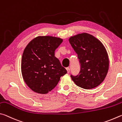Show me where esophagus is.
<instances>
[{
    "instance_id": "1",
    "label": "esophagus",
    "mask_w": 122,
    "mask_h": 122,
    "mask_svg": "<svg viewBox=\"0 0 122 122\" xmlns=\"http://www.w3.org/2000/svg\"><path fill=\"white\" fill-rule=\"evenodd\" d=\"M66 71H67V73H69V72H70V68L69 67H67L66 69Z\"/></svg>"
}]
</instances>
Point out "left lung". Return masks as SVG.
<instances>
[{"label":"left lung","mask_w":122,"mask_h":122,"mask_svg":"<svg viewBox=\"0 0 122 122\" xmlns=\"http://www.w3.org/2000/svg\"><path fill=\"white\" fill-rule=\"evenodd\" d=\"M70 43L77 53L81 65L78 75L72 80L81 88L90 89L103 81L109 70V57L105 47L97 38L84 33L71 36Z\"/></svg>","instance_id":"8db88e82"}]
</instances>
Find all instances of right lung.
Returning a JSON list of instances; mask_svg holds the SVG:
<instances>
[{
    "label": "right lung",
    "mask_w": 122,
    "mask_h": 122,
    "mask_svg": "<svg viewBox=\"0 0 122 122\" xmlns=\"http://www.w3.org/2000/svg\"><path fill=\"white\" fill-rule=\"evenodd\" d=\"M62 42L63 39L59 37L39 36L25 48L21 60V73L25 84L34 92L48 93L67 73L55 56L56 49Z\"/></svg>",
    "instance_id": "right-lung-1"
}]
</instances>
